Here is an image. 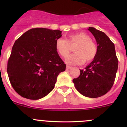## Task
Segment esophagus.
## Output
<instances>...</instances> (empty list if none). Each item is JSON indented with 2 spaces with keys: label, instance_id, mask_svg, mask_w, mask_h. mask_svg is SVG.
<instances>
[{
  "label": "esophagus",
  "instance_id": "1",
  "mask_svg": "<svg viewBox=\"0 0 127 127\" xmlns=\"http://www.w3.org/2000/svg\"><path fill=\"white\" fill-rule=\"evenodd\" d=\"M72 68V67L71 66H66V69H71Z\"/></svg>",
  "mask_w": 127,
  "mask_h": 127
}]
</instances>
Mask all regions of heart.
<instances>
[{
    "label": "heart",
    "instance_id": "heart-1",
    "mask_svg": "<svg viewBox=\"0 0 127 127\" xmlns=\"http://www.w3.org/2000/svg\"><path fill=\"white\" fill-rule=\"evenodd\" d=\"M75 53L66 59V63L71 65L82 64L84 62L90 63L95 58L98 53L96 44L91 40V38L84 32L71 34L64 39L60 38L55 43V48L61 57L66 58L71 52V46H74Z\"/></svg>",
    "mask_w": 127,
    "mask_h": 127
}]
</instances>
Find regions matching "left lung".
I'll list each match as a JSON object with an SVG mask.
<instances>
[{
    "label": "left lung",
    "instance_id": "left-lung-1",
    "mask_svg": "<svg viewBox=\"0 0 127 127\" xmlns=\"http://www.w3.org/2000/svg\"><path fill=\"white\" fill-rule=\"evenodd\" d=\"M88 29L96 40L98 53L85 69L80 70L79 77L72 81L79 93L94 98L104 95L112 88L118 69V59L114 44L105 33L92 27Z\"/></svg>",
    "mask_w": 127,
    "mask_h": 127
}]
</instances>
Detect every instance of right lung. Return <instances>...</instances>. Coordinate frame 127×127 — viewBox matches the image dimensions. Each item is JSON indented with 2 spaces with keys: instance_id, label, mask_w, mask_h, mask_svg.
I'll list each match as a JSON object with an SVG mask.
<instances>
[{
  "instance_id": "right-lung-1",
  "label": "right lung",
  "mask_w": 127,
  "mask_h": 127,
  "mask_svg": "<svg viewBox=\"0 0 127 127\" xmlns=\"http://www.w3.org/2000/svg\"><path fill=\"white\" fill-rule=\"evenodd\" d=\"M60 30L33 28L15 41L7 64L11 86L22 97L39 99L55 85L58 75L66 64L55 48Z\"/></svg>"
}]
</instances>
